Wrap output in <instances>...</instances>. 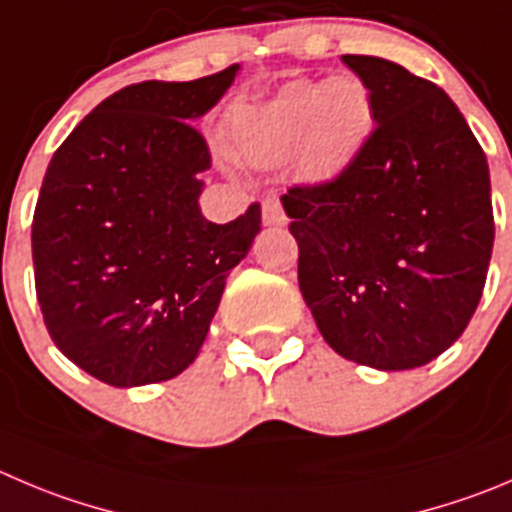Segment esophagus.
Here are the masks:
<instances>
[{"instance_id": "esophagus-1", "label": "esophagus", "mask_w": 512, "mask_h": 512, "mask_svg": "<svg viewBox=\"0 0 512 512\" xmlns=\"http://www.w3.org/2000/svg\"><path fill=\"white\" fill-rule=\"evenodd\" d=\"M261 216H264L266 226H284L286 223V213L281 208V201L276 196H269L261 206Z\"/></svg>"}]
</instances>
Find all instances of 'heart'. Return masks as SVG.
Segmentation results:
<instances>
[{
	"instance_id": "heart-1",
	"label": "heart",
	"mask_w": 512,
	"mask_h": 512,
	"mask_svg": "<svg viewBox=\"0 0 512 512\" xmlns=\"http://www.w3.org/2000/svg\"><path fill=\"white\" fill-rule=\"evenodd\" d=\"M369 120V92L354 77L326 85L291 82L269 102L241 113L236 140L253 163H279L301 148L304 163L314 173H332L357 153Z\"/></svg>"
}]
</instances>
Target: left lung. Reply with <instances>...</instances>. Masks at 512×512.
Instances as JSON below:
<instances>
[{
  "mask_svg": "<svg viewBox=\"0 0 512 512\" xmlns=\"http://www.w3.org/2000/svg\"><path fill=\"white\" fill-rule=\"evenodd\" d=\"M374 130L342 173L281 196L299 289L326 344L399 372L440 357L478 309L495 241L490 170L445 90L402 65L344 55Z\"/></svg>",
  "mask_w": 512,
  "mask_h": 512,
  "instance_id": "left-lung-1",
  "label": "left lung"
}]
</instances>
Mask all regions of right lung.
Wrapping results in <instances>:
<instances>
[{
	"label": "right lung",
	"mask_w": 512,
	"mask_h": 512,
	"mask_svg": "<svg viewBox=\"0 0 512 512\" xmlns=\"http://www.w3.org/2000/svg\"><path fill=\"white\" fill-rule=\"evenodd\" d=\"M236 72L123 87L52 155L32 218L34 289L52 342L100 382L183 372L261 231L259 203L228 223L198 206L211 150L193 120Z\"/></svg>",
	"instance_id": "1"
}]
</instances>
